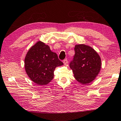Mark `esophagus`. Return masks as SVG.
Segmentation results:
<instances>
[{
  "label": "esophagus",
  "mask_w": 121,
  "mask_h": 121,
  "mask_svg": "<svg viewBox=\"0 0 121 121\" xmlns=\"http://www.w3.org/2000/svg\"><path fill=\"white\" fill-rule=\"evenodd\" d=\"M68 63V61L67 59H65V60H63V63L65 65H67Z\"/></svg>",
  "instance_id": "34e87169"
}]
</instances>
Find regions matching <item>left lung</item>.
Returning a JSON list of instances; mask_svg holds the SVG:
<instances>
[{"instance_id": "obj_1", "label": "left lung", "mask_w": 121, "mask_h": 121, "mask_svg": "<svg viewBox=\"0 0 121 121\" xmlns=\"http://www.w3.org/2000/svg\"><path fill=\"white\" fill-rule=\"evenodd\" d=\"M75 54L70 63L74 78L83 84L93 81L100 72L101 60L98 53L86 44H77L74 47Z\"/></svg>"}]
</instances>
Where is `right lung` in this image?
Instances as JSON below:
<instances>
[{"instance_id":"right-lung-1","label":"right lung","mask_w":121,"mask_h":121,"mask_svg":"<svg viewBox=\"0 0 121 121\" xmlns=\"http://www.w3.org/2000/svg\"><path fill=\"white\" fill-rule=\"evenodd\" d=\"M63 65L49 46L38 41L31 47L25 59L26 72L37 84L46 85L53 79L56 67Z\"/></svg>"}]
</instances>
